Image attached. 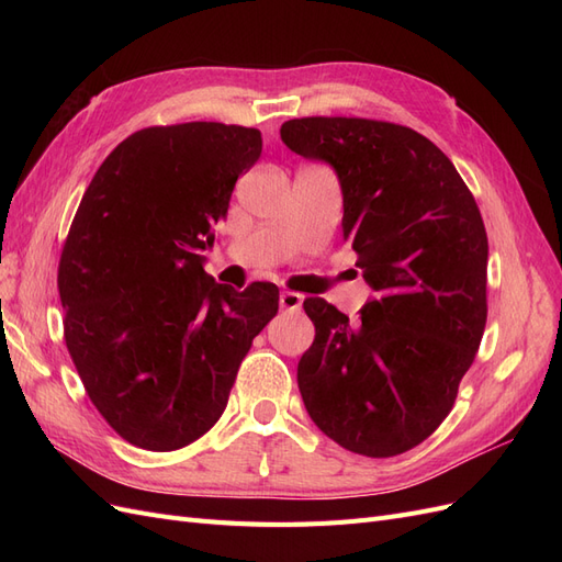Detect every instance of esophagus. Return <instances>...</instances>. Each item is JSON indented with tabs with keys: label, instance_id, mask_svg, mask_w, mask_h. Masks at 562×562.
Returning <instances> with one entry per match:
<instances>
[{
	"label": "esophagus",
	"instance_id": "34e87169",
	"mask_svg": "<svg viewBox=\"0 0 562 562\" xmlns=\"http://www.w3.org/2000/svg\"><path fill=\"white\" fill-rule=\"evenodd\" d=\"M302 302H304V297H302L300 293L283 291V293L279 295V304H281L283 312H300V310H302Z\"/></svg>",
	"mask_w": 562,
	"mask_h": 562
}]
</instances>
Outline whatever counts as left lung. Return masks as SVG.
<instances>
[{
	"label": "left lung",
	"mask_w": 562,
	"mask_h": 562,
	"mask_svg": "<svg viewBox=\"0 0 562 562\" xmlns=\"http://www.w3.org/2000/svg\"><path fill=\"white\" fill-rule=\"evenodd\" d=\"M295 155L328 164L342 236L375 291L361 318L304 300L314 345L297 386L316 427L366 457L419 446L452 411L487 318V234L452 161L417 131L307 116L281 126Z\"/></svg>",
	"instance_id": "obj_1"
}]
</instances>
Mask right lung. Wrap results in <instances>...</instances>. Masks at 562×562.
I'll use <instances>...</instances> for the list:
<instances>
[{"instance_id":"right-lung-1","label":"right lung","mask_w":562,"mask_h":562,"mask_svg":"<svg viewBox=\"0 0 562 562\" xmlns=\"http://www.w3.org/2000/svg\"><path fill=\"white\" fill-rule=\"evenodd\" d=\"M260 151L258 128H143L81 196L58 267L65 345L98 413L133 446L168 452L206 434L279 312L274 283L234 291L199 255Z\"/></svg>"}]
</instances>
